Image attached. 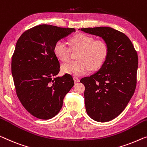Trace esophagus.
<instances>
[{
    "label": "esophagus",
    "instance_id": "1",
    "mask_svg": "<svg viewBox=\"0 0 147 147\" xmlns=\"http://www.w3.org/2000/svg\"><path fill=\"white\" fill-rule=\"evenodd\" d=\"M74 82H80V78L76 77V76H74Z\"/></svg>",
    "mask_w": 147,
    "mask_h": 147
}]
</instances>
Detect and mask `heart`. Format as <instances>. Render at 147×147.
Segmentation results:
<instances>
[{
	"label": "heart",
	"instance_id": "heart-1",
	"mask_svg": "<svg viewBox=\"0 0 147 147\" xmlns=\"http://www.w3.org/2000/svg\"><path fill=\"white\" fill-rule=\"evenodd\" d=\"M73 50H80L77 61H69L62 65L63 73L79 76L86 73L89 69H98L104 64L109 53V46L103 39L94 40L92 36L79 34L70 39ZM54 53L61 61H67L71 57V49L64 41H58L53 48Z\"/></svg>",
	"mask_w": 147,
	"mask_h": 147
}]
</instances>
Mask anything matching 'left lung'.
<instances>
[{
	"label": "left lung",
	"instance_id": "left-lung-1",
	"mask_svg": "<svg viewBox=\"0 0 147 147\" xmlns=\"http://www.w3.org/2000/svg\"><path fill=\"white\" fill-rule=\"evenodd\" d=\"M108 43L109 53L99 71L82 78L86 110L98 122L117 117L130 101L137 85L138 55L132 42L123 33L109 27L81 28Z\"/></svg>",
	"mask_w": 147,
	"mask_h": 147
}]
</instances>
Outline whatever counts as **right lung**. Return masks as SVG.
<instances>
[{
    "instance_id": "obj_1",
    "label": "right lung",
    "mask_w": 147,
    "mask_h": 147,
    "mask_svg": "<svg viewBox=\"0 0 147 147\" xmlns=\"http://www.w3.org/2000/svg\"><path fill=\"white\" fill-rule=\"evenodd\" d=\"M73 32L74 28L42 24L26 30L17 41L11 64L16 94L26 110L39 119L57 114L74 86L71 74L56 77L60 63L53 51L55 43Z\"/></svg>"
}]
</instances>
